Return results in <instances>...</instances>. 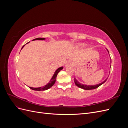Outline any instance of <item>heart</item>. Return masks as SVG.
<instances>
[{
	"label": "heart",
	"mask_w": 128,
	"mask_h": 128,
	"mask_svg": "<svg viewBox=\"0 0 128 128\" xmlns=\"http://www.w3.org/2000/svg\"><path fill=\"white\" fill-rule=\"evenodd\" d=\"M84 46H85V45L83 44H80V45H79L80 47H84Z\"/></svg>",
	"instance_id": "obj_1"
}]
</instances>
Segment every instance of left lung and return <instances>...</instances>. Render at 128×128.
<instances>
[{"instance_id": "1", "label": "left lung", "mask_w": 128, "mask_h": 128, "mask_svg": "<svg viewBox=\"0 0 128 128\" xmlns=\"http://www.w3.org/2000/svg\"><path fill=\"white\" fill-rule=\"evenodd\" d=\"M107 51H108V50H107ZM108 53H109V52H108ZM110 62H112L111 60H110ZM107 80V78H106L102 83L98 84H96V85H94V86H87V85L82 84L80 83L79 82H78V81L76 80V79L75 78H74V82H75V84H76V86H77L78 87H79V88H81L84 89V90H93V89H95L96 88H98L99 86H101V85H102L103 83L105 82Z\"/></svg>"}]
</instances>
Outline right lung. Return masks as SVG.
I'll list each match as a JSON object with an SVG mask.
<instances>
[{
	"mask_svg": "<svg viewBox=\"0 0 128 128\" xmlns=\"http://www.w3.org/2000/svg\"><path fill=\"white\" fill-rule=\"evenodd\" d=\"M45 39V38H35V39L33 40H44ZM24 45L22 46V48L21 49H22V48L24 47ZM62 69H63V67H61L58 68V69H56V70L53 76H52V78L51 79V80H50V82L48 84H46V86H44L43 87H40V88L29 87V88H31V89H32V90H35V91H44V90H48V89L51 87H52L53 86V85L54 84V83L56 82V76H57L58 74L59 73V72L61 70H62Z\"/></svg>",
	"mask_w": 128,
	"mask_h": 128,
	"instance_id": "add662e5",
	"label": "right lung"
}]
</instances>
